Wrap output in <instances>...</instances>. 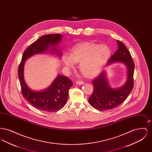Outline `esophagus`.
<instances>
[{"mask_svg":"<svg viewBox=\"0 0 152 152\" xmlns=\"http://www.w3.org/2000/svg\"><path fill=\"white\" fill-rule=\"evenodd\" d=\"M76 84L77 85H82L84 84V82L83 81H80V80H77L76 81Z\"/></svg>","mask_w":152,"mask_h":152,"instance_id":"obj_1","label":"esophagus"}]
</instances>
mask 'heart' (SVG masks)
Wrapping results in <instances>:
<instances>
[{"mask_svg":"<svg viewBox=\"0 0 152 152\" xmlns=\"http://www.w3.org/2000/svg\"><path fill=\"white\" fill-rule=\"evenodd\" d=\"M111 55L107 45L94 43L79 44L73 47L70 55H64L63 61L65 68H73L79 63L80 71L86 76H97L102 70Z\"/></svg>","mask_w":152,"mask_h":152,"instance_id":"obj_1","label":"heart"}]
</instances>
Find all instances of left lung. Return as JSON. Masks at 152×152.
<instances>
[{
	"label": "left lung",
	"mask_w": 152,
	"mask_h": 152,
	"mask_svg": "<svg viewBox=\"0 0 152 152\" xmlns=\"http://www.w3.org/2000/svg\"><path fill=\"white\" fill-rule=\"evenodd\" d=\"M118 49L108 61L107 65L121 63L126 67V80L121 87L113 88L109 84L106 70L101 72L93 80L94 92L89 97V103L94 108L105 111L121 105L130 94L133 88L134 64L130 52L125 45L117 40Z\"/></svg>",
	"instance_id": "8db88e82"
}]
</instances>
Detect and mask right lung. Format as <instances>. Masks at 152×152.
<instances>
[{"label": "right lung", "instance_id": "add662e5", "mask_svg": "<svg viewBox=\"0 0 152 152\" xmlns=\"http://www.w3.org/2000/svg\"><path fill=\"white\" fill-rule=\"evenodd\" d=\"M63 36L49 34L41 36L24 52L18 68V76L23 97L35 108L45 112H56L63 108L66 102L68 91L73 86L68 77L58 74L51 85L42 91H35L26 84L24 77L25 61L28 58L40 53L53 54L61 58L62 52L58 48Z\"/></svg>", "mask_w": 152, "mask_h": 152}]
</instances>
